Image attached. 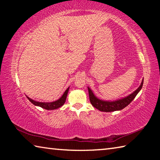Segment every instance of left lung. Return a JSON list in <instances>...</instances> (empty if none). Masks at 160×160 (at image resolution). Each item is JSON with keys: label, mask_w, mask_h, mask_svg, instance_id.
Instances as JSON below:
<instances>
[{"label": "left lung", "mask_w": 160, "mask_h": 160, "mask_svg": "<svg viewBox=\"0 0 160 160\" xmlns=\"http://www.w3.org/2000/svg\"><path fill=\"white\" fill-rule=\"evenodd\" d=\"M143 85V79L141 82V84L139 86V88H138L136 90H135L133 92L130 94L129 95L126 96L123 98L113 100V101H107V100H103L100 99L98 97H97L93 93L92 90L88 87V92H89V97H90V102L92 106L96 108L101 112H115V111H120L126 107L131 103L132 100L139 92L141 90Z\"/></svg>", "instance_id": "8db88e82"}]
</instances>
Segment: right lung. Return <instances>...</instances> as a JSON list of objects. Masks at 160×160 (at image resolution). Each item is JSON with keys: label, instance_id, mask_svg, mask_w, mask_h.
Segmentation results:
<instances>
[{"label": "right lung", "instance_id": "right-lung-1", "mask_svg": "<svg viewBox=\"0 0 160 160\" xmlns=\"http://www.w3.org/2000/svg\"><path fill=\"white\" fill-rule=\"evenodd\" d=\"M69 88L70 87L66 89V90L65 91V92L63 93V95H62L58 99L56 100V101L51 102H39L34 101V99H32L28 96H27V97H28V99L29 100V102H31L32 104L35 105V106L40 107L43 108V109H45L47 110H53V109H58L59 107H62L65 104L68 93Z\"/></svg>", "mask_w": 160, "mask_h": 160}]
</instances>
